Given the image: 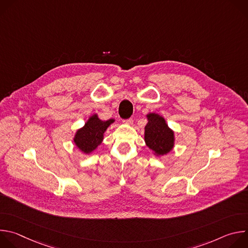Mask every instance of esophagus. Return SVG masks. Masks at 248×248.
I'll use <instances>...</instances> for the list:
<instances>
[{"label":"esophagus","mask_w":248,"mask_h":248,"mask_svg":"<svg viewBox=\"0 0 248 248\" xmlns=\"http://www.w3.org/2000/svg\"><path fill=\"white\" fill-rule=\"evenodd\" d=\"M124 124H132V123H133V120H132V119L124 120Z\"/></svg>","instance_id":"1"}]
</instances>
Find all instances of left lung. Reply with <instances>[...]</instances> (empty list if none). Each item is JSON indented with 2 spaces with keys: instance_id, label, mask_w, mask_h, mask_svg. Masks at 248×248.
I'll return each mask as SVG.
<instances>
[{
  "instance_id": "8db88e82",
  "label": "left lung",
  "mask_w": 248,
  "mask_h": 248,
  "mask_svg": "<svg viewBox=\"0 0 248 248\" xmlns=\"http://www.w3.org/2000/svg\"><path fill=\"white\" fill-rule=\"evenodd\" d=\"M146 118L148 123L144 127L145 144L157 157L169 154L174 147V131L170 128L165 118L157 113H149Z\"/></svg>"
}]
</instances>
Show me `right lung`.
Returning a JSON list of instances; mask_svg holds the SVG:
<instances>
[{"label": "right lung", "mask_w": 248, "mask_h": 248, "mask_svg": "<svg viewBox=\"0 0 248 248\" xmlns=\"http://www.w3.org/2000/svg\"><path fill=\"white\" fill-rule=\"evenodd\" d=\"M114 123V119L102 121L98 114H93L88 118L84 125L76 131L74 143L83 154H91L103 142L106 130Z\"/></svg>", "instance_id": "right-lung-1"}]
</instances>
